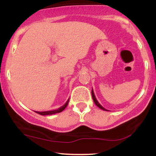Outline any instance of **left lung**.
<instances>
[{
  "label": "left lung",
  "mask_w": 156,
  "mask_h": 156,
  "mask_svg": "<svg viewBox=\"0 0 156 156\" xmlns=\"http://www.w3.org/2000/svg\"><path fill=\"white\" fill-rule=\"evenodd\" d=\"M92 98H93V101H94V103H95V105H97V106H98V107H99V108H101V109H102V110H104V111H108V110H107V109H105V108H103V107L102 106V105H101V104H100L99 103H98V101H97V99H96L95 96H94V92H93V89H92Z\"/></svg>",
  "instance_id": "1"
}]
</instances>
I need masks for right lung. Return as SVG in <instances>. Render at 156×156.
<instances>
[{"mask_svg":"<svg viewBox=\"0 0 156 156\" xmlns=\"http://www.w3.org/2000/svg\"><path fill=\"white\" fill-rule=\"evenodd\" d=\"M69 98L68 99V101L66 102V103L64 104V105H62V107H60L59 108L56 109V110H53V111H48V112H35L36 113H37V114H41V115H51V114H56V113H60L62 112V111H64V109H65L66 107L68 105V103H69Z\"/></svg>","mask_w":156,"mask_h":156,"instance_id":"obj_1","label":"right lung"}]
</instances>
